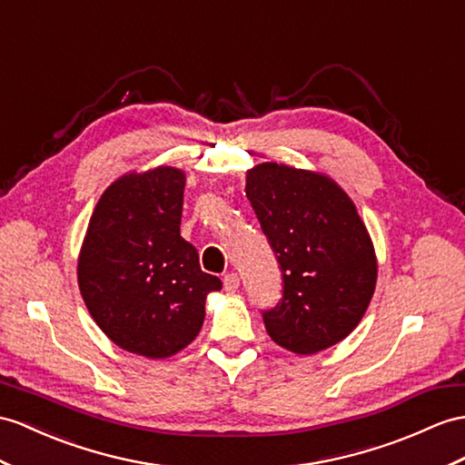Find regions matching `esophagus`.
<instances>
[{
    "label": "esophagus",
    "mask_w": 465,
    "mask_h": 465,
    "mask_svg": "<svg viewBox=\"0 0 465 465\" xmlns=\"http://www.w3.org/2000/svg\"><path fill=\"white\" fill-rule=\"evenodd\" d=\"M223 284H224L226 292H236V290H239V286H241V278L236 276V274H226L223 278Z\"/></svg>",
    "instance_id": "obj_1"
}]
</instances>
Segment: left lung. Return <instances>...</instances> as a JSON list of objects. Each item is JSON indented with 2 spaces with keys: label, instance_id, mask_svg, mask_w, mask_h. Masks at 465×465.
Here are the masks:
<instances>
[{
  "label": "left lung",
  "instance_id": "left-lung-1",
  "mask_svg": "<svg viewBox=\"0 0 465 465\" xmlns=\"http://www.w3.org/2000/svg\"><path fill=\"white\" fill-rule=\"evenodd\" d=\"M256 213L284 282L262 313L272 341L298 355L330 349L355 330L377 286V254L355 203L331 177L266 162L246 172Z\"/></svg>",
  "mask_w": 465,
  "mask_h": 465
}]
</instances>
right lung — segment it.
Returning <instances> with one entry per match:
<instances>
[{
  "label": "right lung",
  "instance_id": "1",
  "mask_svg": "<svg viewBox=\"0 0 465 465\" xmlns=\"http://www.w3.org/2000/svg\"><path fill=\"white\" fill-rule=\"evenodd\" d=\"M185 173L157 165L118 177L90 217L78 254V288L93 320L124 351L179 353L199 335L209 292L199 254L179 232Z\"/></svg>",
  "mask_w": 465,
  "mask_h": 465
}]
</instances>
